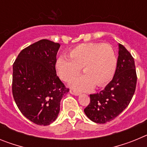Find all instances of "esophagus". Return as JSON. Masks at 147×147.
Here are the masks:
<instances>
[{"label": "esophagus", "mask_w": 147, "mask_h": 147, "mask_svg": "<svg viewBox=\"0 0 147 147\" xmlns=\"http://www.w3.org/2000/svg\"><path fill=\"white\" fill-rule=\"evenodd\" d=\"M70 93H71V94L74 95V96H80V92L76 91V90H73V89H71V90H70Z\"/></svg>", "instance_id": "1"}]
</instances>
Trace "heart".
<instances>
[{
    "label": "heart",
    "mask_w": 147,
    "mask_h": 147,
    "mask_svg": "<svg viewBox=\"0 0 147 147\" xmlns=\"http://www.w3.org/2000/svg\"><path fill=\"white\" fill-rule=\"evenodd\" d=\"M68 57H59L56 61V69L59 77L67 81L82 67L85 74L70 82L72 88L80 91L91 89L94 85L102 87L107 84L117 65L115 51L107 43L80 44L70 50Z\"/></svg>",
    "instance_id": "heart-1"
}]
</instances>
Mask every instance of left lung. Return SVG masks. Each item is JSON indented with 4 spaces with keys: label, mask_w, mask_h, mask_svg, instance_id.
Here are the masks:
<instances>
[{
    "label": "left lung",
    "mask_w": 147,
    "mask_h": 147,
    "mask_svg": "<svg viewBox=\"0 0 147 147\" xmlns=\"http://www.w3.org/2000/svg\"><path fill=\"white\" fill-rule=\"evenodd\" d=\"M117 66L112 81L99 93L90 95L84 110L92 121L105 124L113 120L129 105L137 82L135 61L124 45L119 44Z\"/></svg>",
    "instance_id": "8db88e82"
}]
</instances>
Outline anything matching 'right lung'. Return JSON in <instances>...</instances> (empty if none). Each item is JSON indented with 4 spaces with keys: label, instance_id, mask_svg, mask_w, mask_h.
Wrapping results in <instances>:
<instances>
[{
    "label": "right lung",
    "instance_id": "1",
    "mask_svg": "<svg viewBox=\"0 0 147 147\" xmlns=\"http://www.w3.org/2000/svg\"><path fill=\"white\" fill-rule=\"evenodd\" d=\"M59 47L41 40L22 50L13 64L15 103L26 118L38 125H49L57 119L61 99L69 92L56 72Z\"/></svg>",
    "mask_w": 147,
    "mask_h": 147
}]
</instances>
